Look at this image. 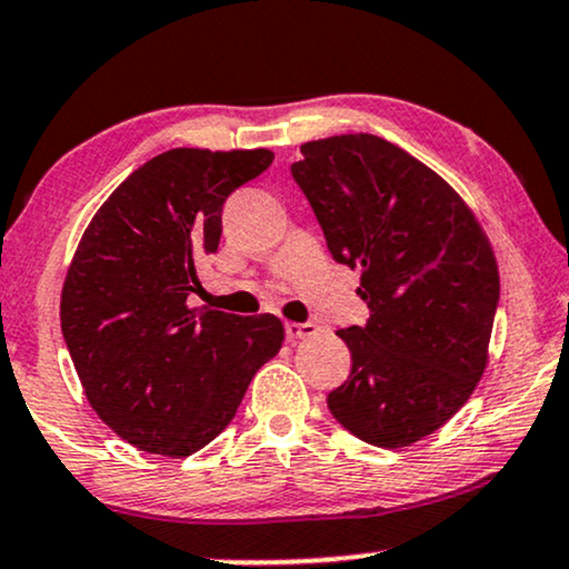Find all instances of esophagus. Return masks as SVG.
<instances>
[{"instance_id": "1", "label": "esophagus", "mask_w": 569, "mask_h": 569, "mask_svg": "<svg viewBox=\"0 0 569 569\" xmlns=\"http://www.w3.org/2000/svg\"><path fill=\"white\" fill-rule=\"evenodd\" d=\"M318 333V326L315 322H286V336L291 338V341H297V338H309Z\"/></svg>"}]
</instances>
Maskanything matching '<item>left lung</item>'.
<instances>
[{
	"instance_id": "8db88e82",
	"label": "left lung",
	"mask_w": 569,
	"mask_h": 569,
	"mask_svg": "<svg viewBox=\"0 0 569 569\" xmlns=\"http://www.w3.org/2000/svg\"><path fill=\"white\" fill-rule=\"evenodd\" d=\"M293 181L336 262L362 270L365 326L336 330L351 372L330 415L380 449H401L457 415L488 365L499 268L462 197L372 133L301 143Z\"/></svg>"
}]
</instances>
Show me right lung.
Returning a JSON list of instances; mask_svg holds the SVG:
<instances>
[{
    "instance_id": "right-lung-1",
    "label": "right lung",
    "mask_w": 569,
    "mask_h": 569,
    "mask_svg": "<svg viewBox=\"0 0 569 569\" xmlns=\"http://www.w3.org/2000/svg\"><path fill=\"white\" fill-rule=\"evenodd\" d=\"M270 149H170L99 207L62 286V336L86 399L123 441L189 457L220 436L283 343L276 315L186 305L220 243L222 204Z\"/></svg>"
}]
</instances>
